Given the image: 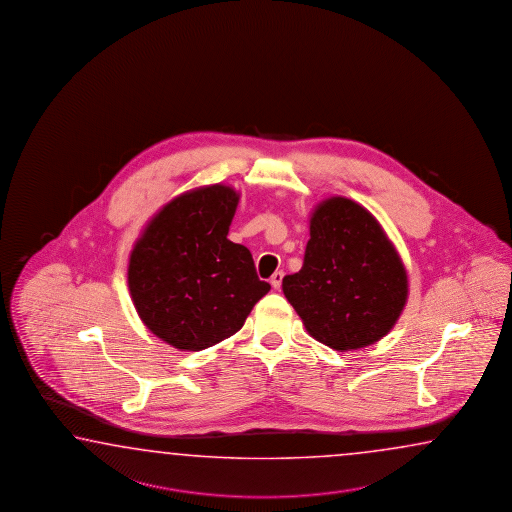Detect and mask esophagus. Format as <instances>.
<instances>
[{"mask_svg": "<svg viewBox=\"0 0 512 512\" xmlns=\"http://www.w3.org/2000/svg\"><path fill=\"white\" fill-rule=\"evenodd\" d=\"M281 280H283V272H274L271 278L272 289H276V291H278L281 287Z\"/></svg>", "mask_w": 512, "mask_h": 512, "instance_id": "esophagus-1", "label": "esophagus"}]
</instances>
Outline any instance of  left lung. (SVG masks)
I'll return each instance as SVG.
<instances>
[{"mask_svg": "<svg viewBox=\"0 0 512 512\" xmlns=\"http://www.w3.org/2000/svg\"><path fill=\"white\" fill-rule=\"evenodd\" d=\"M281 287L312 338L336 351L380 341L409 296L392 241L371 212L343 196L314 209L303 267Z\"/></svg>", "mask_w": 512, "mask_h": 512, "instance_id": "1", "label": "left lung"}]
</instances>
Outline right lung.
Masks as SVG:
<instances>
[{
    "mask_svg": "<svg viewBox=\"0 0 512 512\" xmlns=\"http://www.w3.org/2000/svg\"><path fill=\"white\" fill-rule=\"evenodd\" d=\"M240 194L209 185L180 194L149 221L127 281L147 329L180 351H201L240 331L271 291L252 254L227 234Z\"/></svg>",
    "mask_w": 512,
    "mask_h": 512,
    "instance_id": "obj_1",
    "label": "right lung"
}]
</instances>
